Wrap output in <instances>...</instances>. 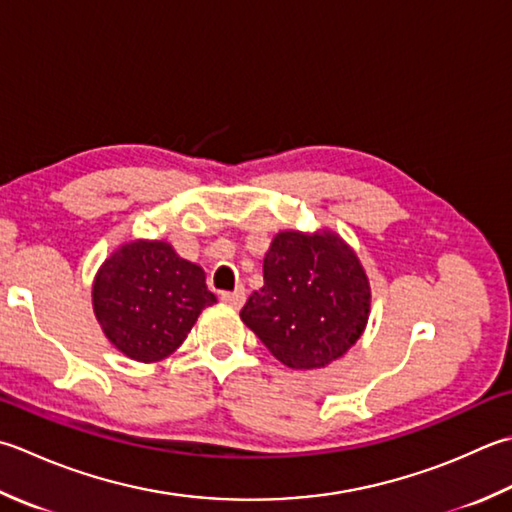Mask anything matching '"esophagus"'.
<instances>
[{
	"label": "esophagus",
	"instance_id": "1",
	"mask_svg": "<svg viewBox=\"0 0 512 512\" xmlns=\"http://www.w3.org/2000/svg\"><path fill=\"white\" fill-rule=\"evenodd\" d=\"M222 299L226 304L239 308V306H244V302H246V290L239 286V288L233 290V293H222Z\"/></svg>",
	"mask_w": 512,
	"mask_h": 512
}]
</instances>
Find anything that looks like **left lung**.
Wrapping results in <instances>:
<instances>
[{"label":"left lung","mask_w":512,"mask_h":512,"mask_svg":"<svg viewBox=\"0 0 512 512\" xmlns=\"http://www.w3.org/2000/svg\"><path fill=\"white\" fill-rule=\"evenodd\" d=\"M368 277L335 233H279L264 257V286L242 308L244 324L288 368H322L366 326Z\"/></svg>","instance_id":"left-lung-1"}]
</instances>
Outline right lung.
Masks as SVG:
<instances>
[{
	"mask_svg": "<svg viewBox=\"0 0 512 512\" xmlns=\"http://www.w3.org/2000/svg\"><path fill=\"white\" fill-rule=\"evenodd\" d=\"M215 302L204 270L166 242H130L115 250L93 286L97 322L110 344L144 364L173 353Z\"/></svg>",
	"mask_w": 512,
	"mask_h": 512,
	"instance_id": "obj_1",
	"label": "right lung"
}]
</instances>
